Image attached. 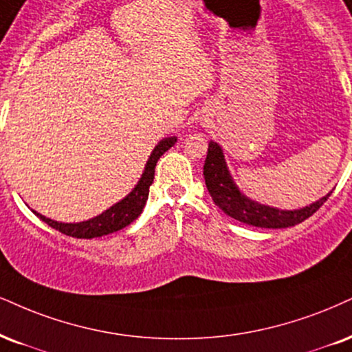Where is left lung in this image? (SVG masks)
<instances>
[{"label":"left lung","mask_w":352,"mask_h":352,"mask_svg":"<svg viewBox=\"0 0 352 352\" xmlns=\"http://www.w3.org/2000/svg\"><path fill=\"white\" fill-rule=\"evenodd\" d=\"M204 179L215 206L238 222L259 228H287L302 223L327 202L329 194L298 210H279L251 201L238 190L230 176L219 143L210 142L204 163Z\"/></svg>","instance_id":"8db88e82"}]
</instances>
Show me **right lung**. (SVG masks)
Returning <instances> with one entry per match:
<instances>
[{"instance_id": "right-lung-1", "label": "right lung", "mask_w": 352, "mask_h": 352, "mask_svg": "<svg viewBox=\"0 0 352 352\" xmlns=\"http://www.w3.org/2000/svg\"><path fill=\"white\" fill-rule=\"evenodd\" d=\"M176 137L163 138V140L155 146L153 153L150 155L145 171H143L140 181H138V184L133 188L132 192L120 202H117L116 206H112L111 209L102 212L101 215L80 223H62L47 219V217L37 214V212H34V214H36L42 222L50 225L52 228L58 230L63 235L73 238H98L102 235H109V233H114L117 230L127 227L129 223H132L133 220L142 214L143 207H145L146 199H148L150 186L153 183L155 177V166L156 163H158L160 156H162L166 150L171 148L176 143Z\"/></svg>"}]
</instances>
